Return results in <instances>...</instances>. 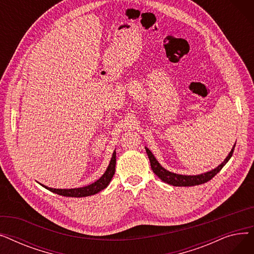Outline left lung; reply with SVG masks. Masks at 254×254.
<instances>
[{
	"label": "left lung",
	"instance_id": "obj_1",
	"mask_svg": "<svg viewBox=\"0 0 254 254\" xmlns=\"http://www.w3.org/2000/svg\"><path fill=\"white\" fill-rule=\"evenodd\" d=\"M235 146H236V143L234 144V147L232 148L229 155L226 156V158L218 167L212 169L208 172L202 173V174H197V175H181V174H176V173L170 172V171L166 170L161 164L156 161V158L154 157L152 152L147 147H145V150H146V152H147L148 158L150 161V166H151L153 173L162 181H164L168 184H171L173 186H194V185L206 183L214 177L217 173L225 166V164L230 161V158L233 155Z\"/></svg>",
	"mask_w": 254,
	"mask_h": 254
}]
</instances>
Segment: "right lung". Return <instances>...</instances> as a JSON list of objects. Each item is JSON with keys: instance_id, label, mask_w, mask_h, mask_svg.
I'll return each mask as SVG.
<instances>
[{"instance_id": "add662e5", "label": "right lung", "mask_w": 254, "mask_h": 254, "mask_svg": "<svg viewBox=\"0 0 254 254\" xmlns=\"http://www.w3.org/2000/svg\"><path fill=\"white\" fill-rule=\"evenodd\" d=\"M115 165H116V152L114 150L112 157L110 159V164L105 171L104 174L101 176L100 179H98L96 182H93L91 184H88L86 186H83V188H77V189H51L48 188L46 185L41 184L43 188L46 190L55 192L60 195L64 196H69V197H84V196H89L93 195L101 190H105L107 186L109 185L110 181L112 180L114 173H115Z\"/></svg>"}]
</instances>
